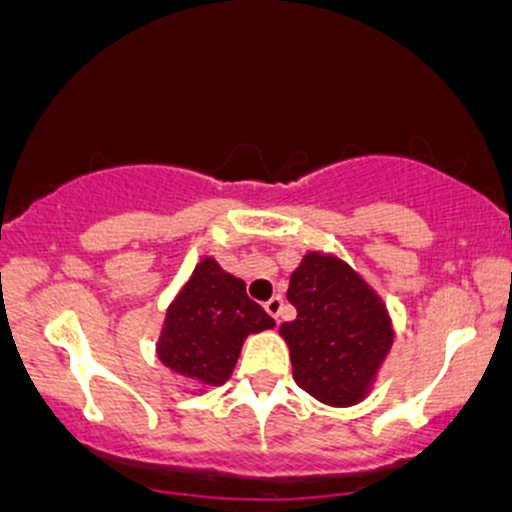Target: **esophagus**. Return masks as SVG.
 Instances as JSON below:
<instances>
[{
  "label": "esophagus",
  "instance_id": "34e87169",
  "mask_svg": "<svg viewBox=\"0 0 512 512\" xmlns=\"http://www.w3.org/2000/svg\"><path fill=\"white\" fill-rule=\"evenodd\" d=\"M264 310H267V313L272 315L274 320H279V317H281V310H284V298H281V296L269 298V301L264 303Z\"/></svg>",
  "mask_w": 512,
  "mask_h": 512
}]
</instances>
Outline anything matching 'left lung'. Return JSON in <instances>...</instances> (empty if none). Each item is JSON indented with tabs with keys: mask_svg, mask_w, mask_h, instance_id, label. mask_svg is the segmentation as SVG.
Instances as JSON below:
<instances>
[{
	"mask_svg": "<svg viewBox=\"0 0 512 512\" xmlns=\"http://www.w3.org/2000/svg\"><path fill=\"white\" fill-rule=\"evenodd\" d=\"M286 298L298 315L279 334L289 344L298 387L330 407L361 402L395 342L378 293L339 257L308 252Z\"/></svg>",
	"mask_w": 512,
	"mask_h": 512,
	"instance_id": "obj_1",
	"label": "left lung"
}]
</instances>
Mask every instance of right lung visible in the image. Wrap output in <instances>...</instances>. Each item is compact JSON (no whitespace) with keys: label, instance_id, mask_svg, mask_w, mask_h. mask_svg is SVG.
<instances>
[{"label":"right lung","instance_id":"obj_1","mask_svg":"<svg viewBox=\"0 0 512 512\" xmlns=\"http://www.w3.org/2000/svg\"><path fill=\"white\" fill-rule=\"evenodd\" d=\"M272 327V317L248 298L245 281L204 257L168 305L156 354L187 383L219 387L231 378L245 339Z\"/></svg>","mask_w":512,"mask_h":512}]
</instances>
